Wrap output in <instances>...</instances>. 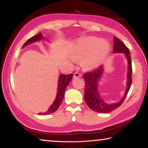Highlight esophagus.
Instances as JSON below:
<instances>
[{
  "label": "esophagus",
  "instance_id": "obj_1",
  "mask_svg": "<svg viewBox=\"0 0 148 148\" xmlns=\"http://www.w3.org/2000/svg\"><path fill=\"white\" fill-rule=\"evenodd\" d=\"M82 76V75L80 74L79 72H75V73L74 74V78H77V77H81Z\"/></svg>",
  "mask_w": 148,
  "mask_h": 148
}]
</instances>
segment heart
<instances>
[{
    "label": "heart",
    "instance_id": "heart-1",
    "mask_svg": "<svg viewBox=\"0 0 148 148\" xmlns=\"http://www.w3.org/2000/svg\"><path fill=\"white\" fill-rule=\"evenodd\" d=\"M110 51V45L105 40L88 36L77 40L69 48V53L74 61L82 60V68L92 71L98 68Z\"/></svg>",
    "mask_w": 148,
    "mask_h": 148
}]
</instances>
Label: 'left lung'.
I'll list each match as a JSON object with an SVG mask.
<instances>
[{
    "label": "left lung",
    "instance_id": "obj_1",
    "mask_svg": "<svg viewBox=\"0 0 148 148\" xmlns=\"http://www.w3.org/2000/svg\"><path fill=\"white\" fill-rule=\"evenodd\" d=\"M113 52L114 53H124L128 61L127 87L124 96L121 99V101L117 102H114V103H108L101 96L98 89V84L104 72V67L102 65L93 71L86 72L83 76L85 82H86V85H85L86 88H85L84 92L85 101L90 109L99 113H108L121 106L125 99L126 98L127 94L129 92L132 84V62L131 56H130L131 53L127 47L115 36L114 37Z\"/></svg>",
    "mask_w": 148,
    "mask_h": 148
}]
</instances>
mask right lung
<instances>
[{
	"label": "right lung",
	"instance_id": "right-lung-1",
	"mask_svg": "<svg viewBox=\"0 0 148 148\" xmlns=\"http://www.w3.org/2000/svg\"><path fill=\"white\" fill-rule=\"evenodd\" d=\"M44 39H46V38H44L42 34L39 33L38 34L35 35L34 36H32V38H31L30 39H29L24 44L23 47L28 46V45L34 43V42H38ZM72 77H73V74H67V75L61 74L59 75L56 100L53 101V104L50 106V107L46 112H44V113H39L38 114L39 115H49L57 111V109H58L59 107L60 106V105H61V104L62 103V101L64 98V92L66 91V88L67 87V86H68L70 82L72 80Z\"/></svg>",
	"mask_w": 148,
	"mask_h": 148
}]
</instances>
